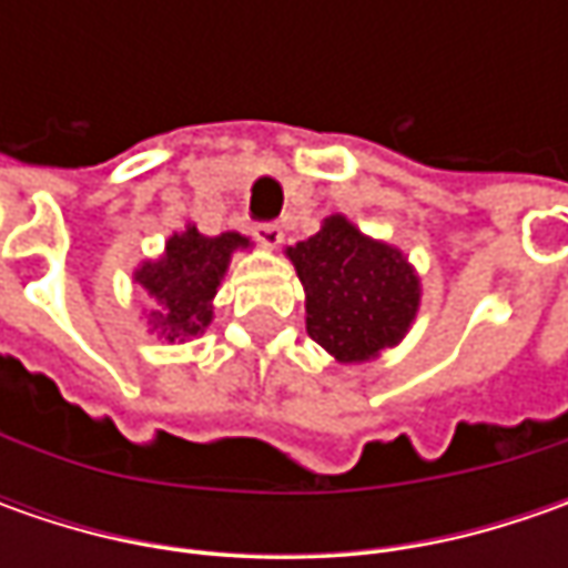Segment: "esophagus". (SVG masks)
Wrapping results in <instances>:
<instances>
[{"label":"esophagus","instance_id":"1","mask_svg":"<svg viewBox=\"0 0 568 568\" xmlns=\"http://www.w3.org/2000/svg\"><path fill=\"white\" fill-rule=\"evenodd\" d=\"M255 236H258V243H265V246H277V243L284 240V230H281L277 221H265V224L255 227Z\"/></svg>","mask_w":568,"mask_h":568}]
</instances>
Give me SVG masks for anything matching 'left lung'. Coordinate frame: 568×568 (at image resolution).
Returning a JSON list of instances; mask_svg holds the SVG:
<instances>
[{"label": "left lung", "instance_id": "1", "mask_svg": "<svg viewBox=\"0 0 568 568\" xmlns=\"http://www.w3.org/2000/svg\"><path fill=\"white\" fill-rule=\"evenodd\" d=\"M287 255L306 287V332L338 361L376 357L398 344L417 316L420 287L407 258L341 214Z\"/></svg>", "mask_w": 568, "mask_h": 568}]
</instances>
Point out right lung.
Listing matches in <instances>:
<instances>
[{
    "mask_svg": "<svg viewBox=\"0 0 568 568\" xmlns=\"http://www.w3.org/2000/svg\"><path fill=\"white\" fill-rule=\"evenodd\" d=\"M250 246L240 233L202 236L195 227L170 236L161 262H144L135 281L154 300L151 322L166 341L199 335L211 322V296L227 272L230 252Z\"/></svg>",
    "mask_w": 568,
    "mask_h": 568,
    "instance_id": "obj_1",
    "label": "right lung"
}]
</instances>
